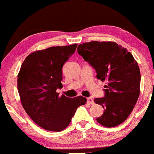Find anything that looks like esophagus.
<instances>
[{
	"label": "esophagus",
	"mask_w": 154,
	"mask_h": 154,
	"mask_svg": "<svg viewBox=\"0 0 154 154\" xmlns=\"http://www.w3.org/2000/svg\"><path fill=\"white\" fill-rule=\"evenodd\" d=\"M87 103L89 104H93L94 102V99L91 97H88V98H87Z\"/></svg>",
	"instance_id": "34e87169"
}]
</instances>
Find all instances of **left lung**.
I'll return each instance as SVG.
<instances>
[{"label": "left lung", "mask_w": 154, "mask_h": 154, "mask_svg": "<svg viewBox=\"0 0 154 154\" xmlns=\"http://www.w3.org/2000/svg\"><path fill=\"white\" fill-rule=\"evenodd\" d=\"M78 53L106 81L105 95L94 102L104 109L97 119L99 124L112 128L129 117L140 94V72L138 63L127 49L114 42L92 41L78 46Z\"/></svg>", "instance_id": "8db88e82"}]
</instances>
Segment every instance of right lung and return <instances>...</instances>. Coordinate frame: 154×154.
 Listing matches in <instances>:
<instances>
[{"label":"right lung","instance_id":"add662e5","mask_svg":"<svg viewBox=\"0 0 154 154\" xmlns=\"http://www.w3.org/2000/svg\"><path fill=\"white\" fill-rule=\"evenodd\" d=\"M77 44L37 50L25 58L18 74L17 87L27 115L39 127L60 132L68 127L79 106L86 99L59 96L63 87L62 68L75 52Z\"/></svg>","mask_w":154,"mask_h":154}]
</instances>
